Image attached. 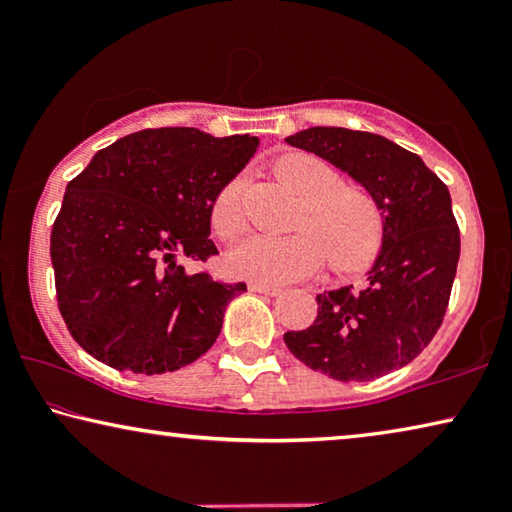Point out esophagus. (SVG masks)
Returning <instances> with one entry per match:
<instances>
[{
    "label": "esophagus",
    "instance_id": "esophagus-1",
    "mask_svg": "<svg viewBox=\"0 0 512 512\" xmlns=\"http://www.w3.org/2000/svg\"><path fill=\"white\" fill-rule=\"evenodd\" d=\"M249 291L265 293V296H279V293H282V289H279V286H270V284H261V282H251L249 284Z\"/></svg>",
    "mask_w": 512,
    "mask_h": 512
}]
</instances>
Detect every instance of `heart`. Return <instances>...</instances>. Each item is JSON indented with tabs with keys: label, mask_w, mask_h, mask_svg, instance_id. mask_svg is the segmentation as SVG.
I'll use <instances>...</instances> for the list:
<instances>
[{
	"label": "heart",
	"mask_w": 512,
	"mask_h": 512,
	"mask_svg": "<svg viewBox=\"0 0 512 512\" xmlns=\"http://www.w3.org/2000/svg\"><path fill=\"white\" fill-rule=\"evenodd\" d=\"M275 174L303 198L296 216L300 230L284 237L249 235L237 242L226 256L235 277L289 284L317 272L326 254L338 270H356L373 261L382 242V216L370 193L342 184L331 165L307 153L282 158ZM242 188V177L230 179L212 202L209 223L221 240H230L242 230Z\"/></svg>",
	"instance_id": "b5f03b06"
}]
</instances>
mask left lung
<instances>
[{
	"label": "left lung",
	"instance_id": "1",
	"mask_svg": "<svg viewBox=\"0 0 512 512\" xmlns=\"http://www.w3.org/2000/svg\"><path fill=\"white\" fill-rule=\"evenodd\" d=\"M286 144L347 172L382 216V249L366 286L319 293L314 324L284 333L286 347L340 382H370L408 366L443 324L457 275L450 191L417 153L373 132L317 125Z\"/></svg>",
	"mask_w": 512,
	"mask_h": 512
}]
</instances>
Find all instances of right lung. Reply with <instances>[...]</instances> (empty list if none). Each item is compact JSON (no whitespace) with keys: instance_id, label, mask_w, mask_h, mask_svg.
Wrapping results in <instances>:
<instances>
[{"instance_id":"obj_1","label":"right lung","mask_w":512,"mask_h":512,"mask_svg":"<svg viewBox=\"0 0 512 512\" xmlns=\"http://www.w3.org/2000/svg\"><path fill=\"white\" fill-rule=\"evenodd\" d=\"M256 146L251 135L139 130L97 151L69 181L51 261L62 319L90 356L158 375L214 345L228 303L247 284L191 275L179 258L219 254L209 240L212 202Z\"/></svg>"}]
</instances>
